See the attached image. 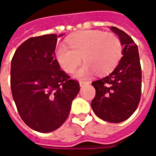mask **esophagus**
I'll list each match as a JSON object with an SVG mask.
<instances>
[{"label":"esophagus","mask_w":156,"mask_h":156,"mask_svg":"<svg viewBox=\"0 0 156 156\" xmlns=\"http://www.w3.org/2000/svg\"><path fill=\"white\" fill-rule=\"evenodd\" d=\"M89 83V81H80V86L82 87V86H84V85H86V84H88Z\"/></svg>","instance_id":"obj_1"}]
</instances>
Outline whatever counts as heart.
<instances>
[{
  "label": "heart",
  "mask_w": 156,
  "mask_h": 156,
  "mask_svg": "<svg viewBox=\"0 0 156 156\" xmlns=\"http://www.w3.org/2000/svg\"><path fill=\"white\" fill-rule=\"evenodd\" d=\"M70 48L60 44L55 57L61 68L71 74L81 64V57L86 63L76 72L80 78L95 71L98 75L110 72L122 55V44L115 34L101 30H86L67 39Z\"/></svg>",
  "instance_id": "b5f03b06"
}]
</instances>
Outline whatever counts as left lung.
Returning a JSON list of instances; mask_svg holds the SVG:
<instances>
[{
    "label": "left lung",
    "instance_id": "8db88e82",
    "mask_svg": "<svg viewBox=\"0 0 156 156\" xmlns=\"http://www.w3.org/2000/svg\"><path fill=\"white\" fill-rule=\"evenodd\" d=\"M124 47L123 56L110 75L92 82L95 96L91 102L94 114L106 122H122L137 108L141 94V68L138 48L133 39L115 27Z\"/></svg>",
    "mask_w": 156,
    "mask_h": 156
}]
</instances>
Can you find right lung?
I'll list each match as a JSON object with an SVG mask.
<instances>
[{"instance_id":"add662e5","label":"right lung","mask_w":156,"mask_h":156,"mask_svg":"<svg viewBox=\"0 0 156 156\" xmlns=\"http://www.w3.org/2000/svg\"><path fill=\"white\" fill-rule=\"evenodd\" d=\"M57 37L27 39L11 61L10 86L18 113L29 128L42 133L62 125L80 90L79 82L61 69L55 57Z\"/></svg>"}]
</instances>
